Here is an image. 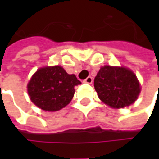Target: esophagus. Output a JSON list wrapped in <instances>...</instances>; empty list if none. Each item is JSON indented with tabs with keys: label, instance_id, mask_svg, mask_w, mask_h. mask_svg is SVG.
Listing matches in <instances>:
<instances>
[{
	"label": "esophagus",
	"instance_id": "obj_1",
	"mask_svg": "<svg viewBox=\"0 0 159 159\" xmlns=\"http://www.w3.org/2000/svg\"><path fill=\"white\" fill-rule=\"evenodd\" d=\"M83 82L84 83H88V84H92V82H93V78L92 77H88L86 80H83Z\"/></svg>",
	"mask_w": 159,
	"mask_h": 159
}]
</instances>
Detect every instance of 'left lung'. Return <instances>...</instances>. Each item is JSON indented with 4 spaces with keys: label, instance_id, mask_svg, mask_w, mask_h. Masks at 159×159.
<instances>
[{
    "label": "left lung",
    "instance_id": "1",
    "mask_svg": "<svg viewBox=\"0 0 159 159\" xmlns=\"http://www.w3.org/2000/svg\"><path fill=\"white\" fill-rule=\"evenodd\" d=\"M94 84L99 98L113 108L129 106L141 90L134 73L123 67H102Z\"/></svg>",
    "mask_w": 159,
    "mask_h": 159
}]
</instances>
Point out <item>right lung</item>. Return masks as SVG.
Listing matches in <instances>:
<instances>
[{"mask_svg":"<svg viewBox=\"0 0 159 159\" xmlns=\"http://www.w3.org/2000/svg\"><path fill=\"white\" fill-rule=\"evenodd\" d=\"M81 84L74 74H68L61 66L40 68L27 86L28 94L36 106L48 111L65 107L74 95V87Z\"/></svg>","mask_w":159,"mask_h":159,"instance_id":"1","label":"right lung"}]
</instances>
